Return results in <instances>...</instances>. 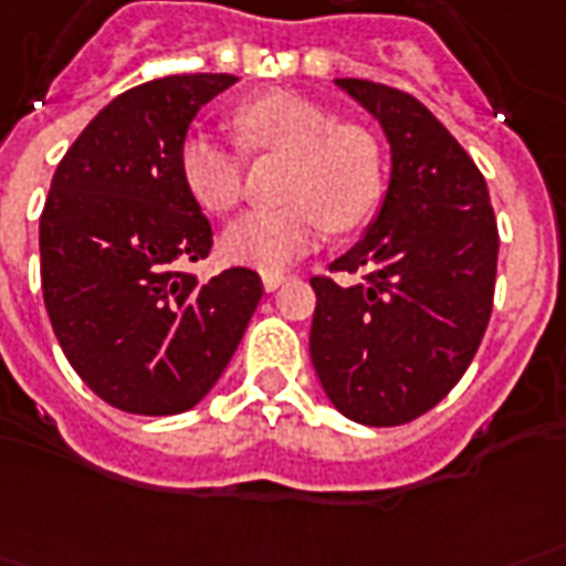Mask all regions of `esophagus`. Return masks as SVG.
Segmentation results:
<instances>
[{"instance_id": "obj_1", "label": "esophagus", "mask_w": 566, "mask_h": 566, "mask_svg": "<svg viewBox=\"0 0 566 566\" xmlns=\"http://www.w3.org/2000/svg\"><path fill=\"white\" fill-rule=\"evenodd\" d=\"M284 282H287V275H282V272H263V291L266 294H272L275 287H282Z\"/></svg>"}]
</instances>
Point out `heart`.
Wrapping results in <instances>:
<instances>
[{
	"label": "heart",
	"instance_id": "1",
	"mask_svg": "<svg viewBox=\"0 0 566 566\" xmlns=\"http://www.w3.org/2000/svg\"><path fill=\"white\" fill-rule=\"evenodd\" d=\"M233 125L254 149L294 155L284 198L275 209H251L230 221L219 249L230 263L275 272L308 251L324 233L354 230L384 195V161L375 137L291 92H266L240 104ZM179 174L188 195L209 212H230L242 198V155L203 125L179 146Z\"/></svg>",
	"mask_w": 566,
	"mask_h": 566
}]
</instances>
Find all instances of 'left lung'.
Masks as SVG:
<instances>
[{
  "label": "left lung",
  "instance_id": "1",
  "mask_svg": "<svg viewBox=\"0 0 566 566\" xmlns=\"http://www.w3.org/2000/svg\"><path fill=\"white\" fill-rule=\"evenodd\" d=\"M378 119L389 179L359 242L333 261L366 282L312 279V366L338 413L363 426L417 420L459 384L492 315L497 224L483 174L413 95L338 77Z\"/></svg>",
  "mask_w": 566,
  "mask_h": 566
}]
</instances>
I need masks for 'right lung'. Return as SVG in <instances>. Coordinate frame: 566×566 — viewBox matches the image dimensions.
Here are the masks:
<instances>
[{
    "label": "right lung",
    "mask_w": 566,
    "mask_h": 566,
    "mask_svg": "<svg viewBox=\"0 0 566 566\" xmlns=\"http://www.w3.org/2000/svg\"><path fill=\"white\" fill-rule=\"evenodd\" d=\"M233 74H170L113 98L71 144L38 224L41 291L65 357L107 405L144 417L195 408L242 342L263 284L245 266L182 272L212 228L179 146Z\"/></svg>",
    "instance_id": "add662e5"
}]
</instances>
